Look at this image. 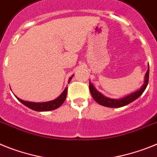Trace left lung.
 Returning a JSON list of instances; mask_svg holds the SVG:
<instances>
[{
	"label": "left lung",
	"mask_w": 157,
	"mask_h": 157,
	"mask_svg": "<svg viewBox=\"0 0 157 157\" xmlns=\"http://www.w3.org/2000/svg\"><path fill=\"white\" fill-rule=\"evenodd\" d=\"M148 78H149V67H148V71L145 74V79H144V83L141 86L139 90L136 92H133L131 94L128 95L126 97H124L123 98L121 99H113L105 97L104 95L101 94L100 92H98L97 90L95 89L93 84L90 82V90L91 93L92 97L94 98L95 101H97L98 104L101 105L106 107H111V108H119V107H122L124 105H128L134 100H136L137 98H139L140 95L142 94L143 92L144 91V90L146 89L148 83Z\"/></svg>",
	"instance_id": "obj_1"
}]
</instances>
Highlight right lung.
<instances>
[{"label": "right lung", "mask_w": 157, "mask_h": 157, "mask_svg": "<svg viewBox=\"0 0 157 157\" xmlns=\"http://www.w3.org/2000/svg\"><path fill=\"white\" fill-rule=\"evenodd\" d=\"M71 78L72 77H71L69 78V82L71 79ZM67 87L65 88L64 91L60 94L59 97H58L55 100L46 101V102L36 103L32 102V101H24V100H21V99L18 98H17V99L21 103H23L24 105H26L27 107H29V108L35 111H49L57 109V108H59L60 105H62L63 103L64 102V101H65L66 98H67Z\"/></svg>", "instance_id": "right-lung-1"}]
</instances>
